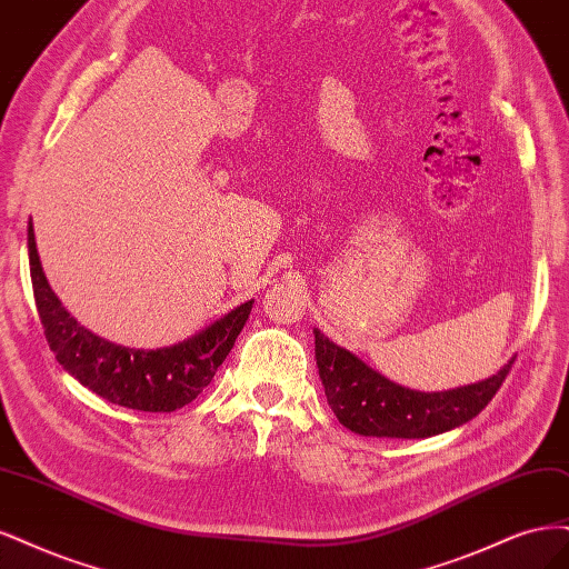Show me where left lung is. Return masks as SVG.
<instances>
[{"instance_id": "obj_1", "label": "left lung", "mask_w": 569, "mask_h": 569, "mask_svg": "<svg viewBox=\"0 0 569 569\" xmlns=\"http://www.w3.org/2000/svg\"><path fill=\"white\" fill-rule=\"evenodd\" d=\"M315 355L328 405L345 428L366 437L401 439H423L468 423L497 395L516 361L510 359L497 376L466 388L418 392L380 376L319 328H315Z\"/></svg>"}]
</instances>
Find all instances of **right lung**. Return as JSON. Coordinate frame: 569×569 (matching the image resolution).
<instances>
[{"mask_svg":"<svg viewBox=\"0 0 569 569\" xmlns=\"http://www.w3.org/2000/svg\"><path fill=\"white\" fill-rule=\"evenodd\" d=\"M28 258L34 305L57 361L84 388L127 409L170 413L193 401L231 352L252 309L248 300L184 342L160 350H132L94 336L68 315L42 271L32 219L28 222Z\"/></svg>","mask_w":569,"mask_h":569,"instance_id":"add662e5","label":"right lung"}]
</instances>
